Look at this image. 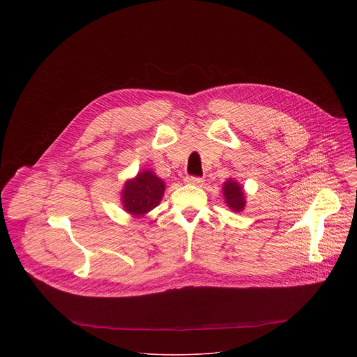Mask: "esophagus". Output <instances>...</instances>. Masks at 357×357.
<instances>
[{"mask_svg":"<svg viewBox=\"0 0 357 357\" xmlns=\"http://www.w3.org/2000/svg\"><path fill=\"white\" fill-rule=\"evenodd\" d=\"M185 182H186V183H189V185H202V183H203V178L189 175V176H186V178H185Z\"/></svg>","mask_w":357,"mask_h":357,"instance_id":"1","label":"esophagus"}]
</instances>
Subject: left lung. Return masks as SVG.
<instances>
[{"label":"left lung","mask_w":357,"mask_h":357,"mask_svg":"<svg viewBox=\"0 0 357 357\" xmlns=\"http://www.w3.org/2000/svg\"><path fill=\"white\" fill-rule=\"evenodd\" d=\"M223 195L226 199V203L229 205L230 209L240 212L243 211L245 200H244V192L241 190V188L237 185V182H234L233 179H229L225 186H223Z\"/></svg>","instance_id":"1"}]
</instances>
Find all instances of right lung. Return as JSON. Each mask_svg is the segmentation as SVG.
<instances>
[{"label":"right lung","instance_id":"obj_1","mask_svg":"<svg viewBox=\"0 0 357 357\" xmlns=\"http://www.w3.org/2000/svg\"><path fill=\"white\" fill-rule=\"evenodd\" d=\"M164 182L152 172L145 171L128 181L123 190V203L128 213L144 215L154 209L162 199Z\"/></svg>","mask_w":357,"mask_h":357}]
</instances>
